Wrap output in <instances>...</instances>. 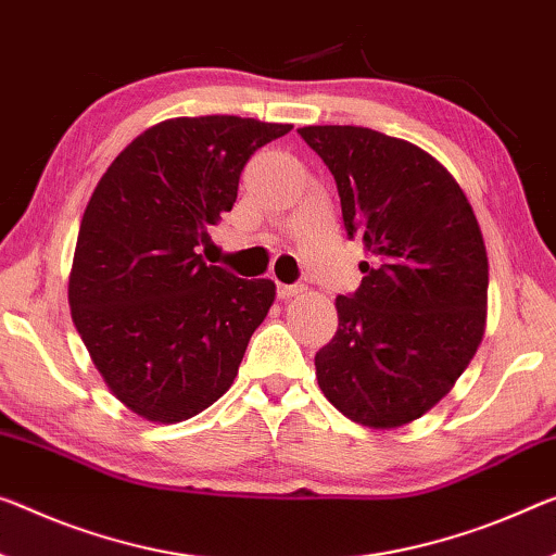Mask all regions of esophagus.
Listing matches in <instances>:
<instances>
[{
    "label": "esophagus",
    "instance_id": "esophagus-1",
    "mask_svg": "<svg viewBox=\"0 0 556 556\" xmlns=\"http://www.w3.org/2000/svg\"><path fill=\"white\" fill-rule=\"evenodd\" d=\"M303 293V286H298V283H293V286H278V298L280 301H288V298H295V295H301Z\"/></svg>",
    "mask_w": 556,
    "mask_h": 556
}]
</instances>
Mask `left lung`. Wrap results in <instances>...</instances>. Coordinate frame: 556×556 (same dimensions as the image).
I'll use <instances>...</instances> for the list:
<instances>
[{
	"label": "left lung",
	"mask_w": 556,
	"mask_h": 556,
	"mask_svg": "<svg viewBox=\"0 0 556 556\" xmlns=\"http://www.w3.org/2000/svg\"><path fill=\"white\" fill-rule=\"evenodd\" d=\"M336 178L348 238L370 261L338 295V330L315 353L318 386L353 422L388 430L447 395L486 318V251L450 170L415 143L363 126L298 129Z\"/></svg>",
	"instance_id": "8db88e82"
}]
</instances>
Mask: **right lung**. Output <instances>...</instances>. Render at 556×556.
I'll use <instances>...</instances> for the list:
<instances>
[{
	"mask_svg": "<svg viewBox=\"0 0 556 556\" xmlns=\"http://www.w3.org/2000/svg\"><path fill=\"white\" fill-rule=\"evenodd\" d=\"M290 124L168 118L126 147L84 211L70 276L74 326L109 390L151 422H181L233 386L273 280L208 266L199 245L233 208L249 159Z\"/></svg>",
	"mask_w": 556,
	"mask_h": 556,
	"instance_id": "obj_1",
	"label": "right lung"
}]
</instances>
